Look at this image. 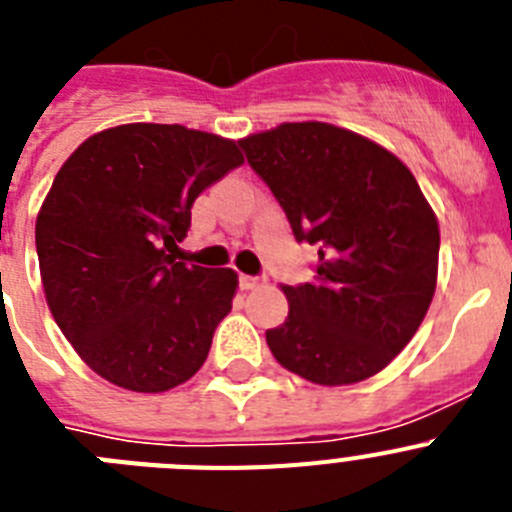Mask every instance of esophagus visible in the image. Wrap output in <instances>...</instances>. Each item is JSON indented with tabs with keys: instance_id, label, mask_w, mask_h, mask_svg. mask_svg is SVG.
Wrapping results in <instances>:
<instances>
[{
	"instance_id": "esophagus-1",
	"label": "esophagus",
	"mask_w": 512,
	"mask_h": 512,
	"mask_svg": "<svg viewBox=\"0 0 512 512\" xmlns=\"http://www.w3.org/2000/svg\"><path fill=\"white\" fill-rule=\"evenodd\" d=\"M238 282H241L243 289H256V287H261V284H264V279H261V277H248V274H241V279H238Z\"/></svg>"
}]
</instances>
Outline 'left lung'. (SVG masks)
<instances>
[{
    "label": "left lung",
    "mask_w": 512,
    "mask_h": 512,
    "mask_svg": "<svg viewBox=\"0 0 512 512\" xmlns=\"http://www.w3.org/2000/svg\"><path fill=\"white\" fill-rule=\"evenodd\" d=\"M300 243L312 282L284 287L289 315L266 330L284 369L315 384L382 372L415 336L436 292V215L400 158L328 122H284L241 140Z\"/></svg>",
    "instance_id": "8db88e82"
}]
</instances>
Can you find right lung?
Instances as JSON below:
<instances>
[{
    "label": "right lung",
    "instance_id": "right-lung-1",
    "mask_svg": "<svg viewBox=\"0 0 512 512\" xmlns=\"http://www.w3.org/2000/svg\"><path fill=\"white\" fill-rule=\"evenodd\" d=\"M233 140L133 122L84 140L35 223L45 300L99 377L166 392L200 372L238 274L176 261L194 200L238 169Z\"/></svg>",
    "mask_w": 512,
    "mask_h": 512
}]
</instances>
